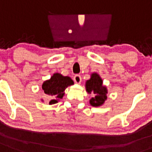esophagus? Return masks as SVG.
Returning <instances> with one entry per match:
<instances>
[{
	"label": "esophagus",
	"instance_id": "obj_1",
	"mask_svg": "<svg viewBox=\"0 0 152 152\" xmlns=\"http://www.w3.org/2000/svg\"><path fill=\"white\" fill-rule=\"evenodd\" d=\"M74 82L76 83H81V81H82V78H81V76L80 75H79V74H76V75H75L74 76Z\"/></svg>",
	"mask_w": 152,
	"mask_h": 152
}]
</instances>
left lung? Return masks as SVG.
Listing matches in <instances>:
<instances>
[{
  "mask_svg": "<svg viewBox=\"0 0 152 152\" xmlns=\"http://www.w3.org/2000/svg\"><path fill=\"white\" fill-rule=\"evenodd\" d=\"M86 89L88 93L92 94L93 97L90 101L92 106L102 105L107 99V89L102 86V80L97 73L91 75V78L86 83Z\"/></svg>",
  "mask_w": 152,
  "mask_h": 152,
  "instance_id": "obj_1",
  "label": "left lung"
}]
</instances>
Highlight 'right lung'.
I'll use <instances>...</instances> for the list:
<instances>
[{
	"label": "right lung",
	"mask_w": 152,
	"mask_h": 152,
	"mask_svg": "<svg viewBox=\"0 0 152 152\" xmlns=\"http://www.w3.org/2000/svg\"><path fill=\"white\" fill-rule=\"evenodd\" d=\"M74 83L69 76H63L59 73L54 74L49 80H47L42 85V90L44 94L50 98L49 104H55L59 99L62 98L64 91L67 87Z\"/></svg>",
	"instance_id": "1"
}]
</instances>
